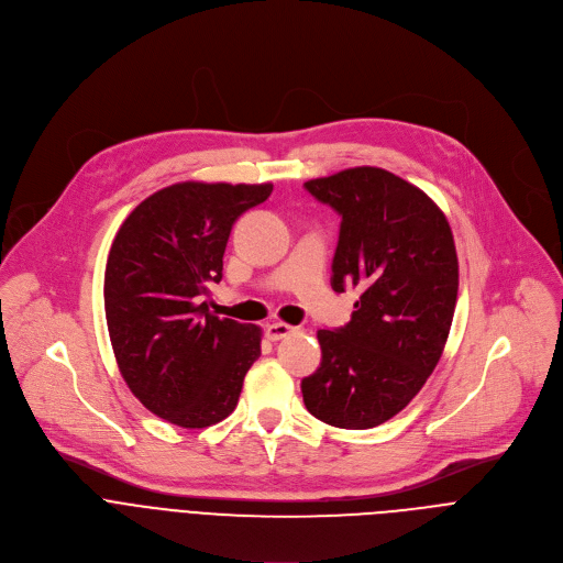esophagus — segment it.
Segmentation results:
<instances>
[{"label":"esophagus","mask_w":563,"mask_h":563,"mask_svg":"<svg viewBox=\"0 0 563 563\" xmlns=\"http://www.w3.org/2000/svg\"><path fill=\"white\" fill-rule=\"evenodd\" d=\"M291 332H294V328L287 325V323H269V325L265 328V334H267L269 341H280V339L289 336Z\"/></svg>","instance_id":"1"}]
</instances>
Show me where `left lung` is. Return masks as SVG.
I'll list each match as a JSON object with an SVG mask.
<instances>
[{"instance_id":"1","label":"left lung","mask_w":563,"mask_h":563,"mask_svg":"<svg viewBox=\"0 0 563 563\" xmlns=\"http://www.w3.org/2000/svg\"><path fill=\"white\" fill-rule=\"evenodd\" d=\"M305 189L343 218L334 291L361 289L350 323L316 334L323 361L300 383L305 408L334 428H376L410 404L443 354L459 291L452 229L428 194L378 167Z\"/></svg>"}]
</instances>
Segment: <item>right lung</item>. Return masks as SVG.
<instances>
[{
    "label": "right lung",
    "mask_w": 563,
    "mask_h": 563,
    "mask_svg": "<svg viewBox=\"0 0 563 563\" xmlns=\"http://www.w3.org/2000/svg\"><path fill=\"white\" fill-rule=\"evenodd\" d=\"M274 185L178 183L122 222L104 272V311L122 378L155 417L180 428L227 419L261 356V328L209 311L233 222Z\"/></svg>",
    "instance_id": "add662e5"
}]
</instances>
